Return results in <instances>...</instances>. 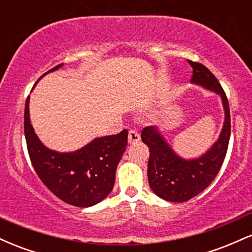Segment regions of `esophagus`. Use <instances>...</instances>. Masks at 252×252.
Here are the masks:
<instances>
[{"mask_svg": "<svg viewBox=\"0 0 252 252\" xmlns=\"http://www.w3.org/2000/svg\"><path fill=\"white\" fill-rule=\"evenodd\" d=\"M141 140V136H140V134H138L137 131H136V130H134V129H131V130H129V134H128V141H129V143L130 144H135V143H137L138 141Z\"/></svg>", "mask_w": 252, "mask_h": 252, "instance_id": "obj_1", "label": "esophagus"}]
</instances>
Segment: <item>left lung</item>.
Segmentation results:
<instances>
[{"label": "left lung", "mask_w": 252, "mask_h": 252, "mask_svg": "<svg viewBox=\"0 0 252 252\" xmlns=\"http://www.w3.org/2000/svg\"><path fill=\"white\" fill-rule=\"evenodd\" d=\"M193 68L190 83L216 92L221 98L225 111L224 126L219 138L199 158L186 160L167 143L160 130L147 126L141 138L149 147L148 181L156 195L167 201L184 202L198 195L215 180L226 156L231 135L230 108L226 94L218 79L206 66L189 60Z\"/></svg>", "instance_id": "8db88e82"}]
</instances>
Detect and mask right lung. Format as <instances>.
<instances>
[{
    "instance_id": "right-lung-1",
    "label": "right lung",
    "mask_w": 252,
    "mask_h": 252,
    "mask_svg": "<svg viewBox=\"0 0 252 252\" xmlns=\"http://www.w3.org/2000/svg\"><path fill=\"white\" fill-rule=\"evenodd\" d=\"M62 66L60 63L47 73ZM25 136L32 164L40 180L60 200L78 207L96 205L109 195L114 189L117 164L128 144V130L124 129L117 135L94 138L76 152L48 149L31 124L30 96L25 106Z\"/></svg>"
}]
</instances>
